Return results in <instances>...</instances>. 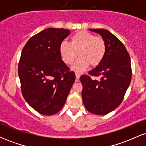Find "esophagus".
Masks as SVG:
<instances>
[{
    "label": "esophagus",
    "instance_id": "1",
    "mask_svg": "<svg viewBox=\"0 0 146 146\" xmlns=\"http://www.w3.org/2000/svg\"><path fill=\"white\" fill-rule=\"evenodd\" d=\"M75 76H76V80H79V79H80V75L78 74V73H76V74H75Z\"/></svg>",
    "mask_w": 146,
    "mask_h": 146
}]
</instances>
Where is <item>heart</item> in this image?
I'll return each instance as SVG.
<instances>
[{
	"label": "heart",
	"mask_w": 146,
	"mask_h": 146,
	"mask_svg": "<svg viewBox=\"0 0 146 146\" xmlns=\"http://www.w3.org/2000/svg\"><path fill=\"white\" fill-rule=\"evenodd\" d=\"M60 54L66 64L71 65L79 55L80 58L72 66V70L82 73L90 66H97L102 62L106 51L104 40L86 31H80L71 37L70 43L62 42Z\"/></svg>",
	"instance_id": "b5f03b06"
}]
</instances>
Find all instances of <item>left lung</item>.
I'll list each match as a JSON object with an SVG mask.
<instances>
[{
  "instance_id": "1",
  "label": "left lung",
  "mask_w": 146,
  "mask_h": 146,
  "mask_svg": "<svg viewBox=\"0 0 146 146\" xmlns=\"http://www.w3.org/2000/svg\"><path fill=\"white\" fill-rule=\"evenodd\" d=\"M104 40L106 51L100 64L83 75L80 80L84 105L90 113L104 115L117 108L123 101L132 78L129 53L123 43L108 30L90 29ZM100 76V80L91 78Z\"/></svg>"
}]
</instances>
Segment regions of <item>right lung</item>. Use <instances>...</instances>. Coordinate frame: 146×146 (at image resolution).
<instances>
[{
  "instance_id": "right-lung-1",
  "label": "right lung",
  "mask_w": 146,
  "mask_h": 146,
  "mask_svg": "<svg viewBox=\"0 0 146 146\" xmlns=\"http://www.w3.org/2000/svg\"><path fill=\"white\" fill-rule=\"evenodd\" d=\"M69 34L68 29L47 28L30 38L22 51L18 67L22 94L42 115L62 109L75 80L59 51Z\"/></svg>"
}]
</instances>
